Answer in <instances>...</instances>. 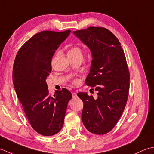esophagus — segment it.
Here are the masks:
<instances>
[{"label":"esophagus","instance_id":"1","mask_svg":"<svg viewBox=\"0 0 154 154\" xmlns=\"http://www.w3.org/2000/svg\"><path fill=\"white\" fill-rule=\"evenodd\" d=\"M77 96V94L76 92H72V97L73 98H76V97Z\"/></svg>","mask_w":154,"mask_h":154}]
</instances>
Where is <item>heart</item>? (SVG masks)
I'll return each mask as SVG.
<instances>
[{"label": "heart", "mask_w": 154, "mask_h": 154, "mask_svg": "<svg viewBox=\"0 0 154 154\" xmlns=\"http://www.w3.org/2000/svg\"><path fill=\"white\" fill-rule=\"evenodd\" d=\"M77 54H82V50L77 46L72 47L68 52V55L75 56Z\"/></svg>", "instance_id": "b5f03b06"}]
</instances>
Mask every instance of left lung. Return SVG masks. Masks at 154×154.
<instances>
[{"label":"left lung","mask_w":154,"mask_h":154,"mask_svg":"<svg viewBox=\"0 0 154 154\" xmlns=\"http://www.w3.org/2000/svg\"><path fill=\"white\" fill-rule=\"evenodd\" d=\"M88 47L92 56L86 85L95 87L98 98L78 92L84 107L82 120L90 132L103 135L117 124L126 105L130 73L121 44L110 31L103 27H88L74 31Z\"/></svg>","instance_id":"1"}]
</instances>
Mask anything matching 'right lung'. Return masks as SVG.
I'll return each mask as SVG.
<instances>
[{
    "mask_svg": "<svg viewBox=\"0 0 154 154\" xmlns=\"http://www.w3.org/2000/svg\"><path fill=\"white\" fill-rule=\"evenodd\" d=\"M70 32L46 30L36 34L22 46L14 62L12 80L17 97L31 126L42 136L60 131L72 97L66 88L51 96L46 82L52 56Z\"/></svg>",
    "mask_w": 154,
    "mask_h": 154,
    "instance_id": "1",
    "label": "right lung"
}]
</instances>
